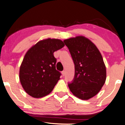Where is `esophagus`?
<instances>
[{
  "mask_svg": "<svg viewBox=\"0 0 125 125\" xmlns=\"http://www.w3.org/2000/svg\"><path fill=\"white\" fill-rule=\"evenodd\" d=\"M62 74L63 76H64V75H65V71H62Z\"/></svg>",
  "mask_w": 125,
  "mask_h": 125,
  "instance_id": "esophagus-1",
  "label": "esophagus"
}]
</instances>
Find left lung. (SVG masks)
<instances>
[{"label":"left lung","instance_id":"1","mask_svg":"<svg viewBox=\"0 0 125 125\" xmlns=\"http://www.w3.org/2000/svg\"><path fill=\"white\" fill-rule=\"evenodd\" d=\"M63 42L75 65L74 78L68 86L75 96L87 100L96 95L105 83L106 70L102 55L84 36L71 38Z\"/></svg>","mask_w":125,"mask_h":125}]
</instances>
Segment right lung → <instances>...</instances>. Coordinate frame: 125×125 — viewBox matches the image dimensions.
I'll return each instance as SVG.
<instances>
[{"label":"right lung","mask_w":125,"mask_h":125,"mask_svg":"<svg viewBox=\"0 0 125 125\" xmlns=\"http://www.w3.org/2000/svg\"><path fill=\"white\" fill-rule=\"evenodd\" d=\"M64 46L61 40L48 38L27 51L20 67L19 79L28 94L38 98L52 91L61 75L56 70L54 52Z\"/></svg>","instance_id":"1"}]
</instances>
